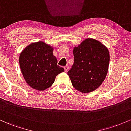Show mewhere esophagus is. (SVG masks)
Masks as SVG:
<instances>
[{"label": "esophagus", "mask_w": 131, "mask_h": 131, "mask_svg": "<svg viewBox=\"0 0 131 131\" xmlns=\"http://www.w3.org/2000/svg\"><path fill=\"white\" fill-rule=\"evenodd\" d=\"M64 70H65L66 72H67L69 70V66H65V67H64Z\"/></svg>", "instance_id": "esophagus-1"}]
</instances>
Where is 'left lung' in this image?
Listing matches in <instances>:
<instances>
[{
	"mask_svg": "<svg viewBox=\"0 0 131 131\" xmlns=\"http://www.w3.org/2000/svg\"><path fill=\"white\" fill-rule=\"evenodd\" d=\"M74 62L67 74L73 86L82 93L98 89L108 73L109 51L105 46L88 38L73 49Z\"/></svg>",
	"mask_w": 131,
	"mask_h": 131,
	"instance_id": "left-lung-1",
	"label": "left lung"
}]
</instances>
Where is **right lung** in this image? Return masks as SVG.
Wrapping results in <instances>:
<instances>
[{"label": "right lung", "instance_id": "1", "mask_svg": "<svg viewBox=\"0 0 131 131\" xmlns=\"http://www.w3.org/2000/svg\"><path fill=\"white\" fill-rule=\"evenodd\" d=\"M53 48L44 42L32 43L20 54V69L26 83L33 89L42 91L50 87L55 78L63 72L53 55Z\"/></svg>", "mask_w": 131, "mask_h": 131}]
</instances>
